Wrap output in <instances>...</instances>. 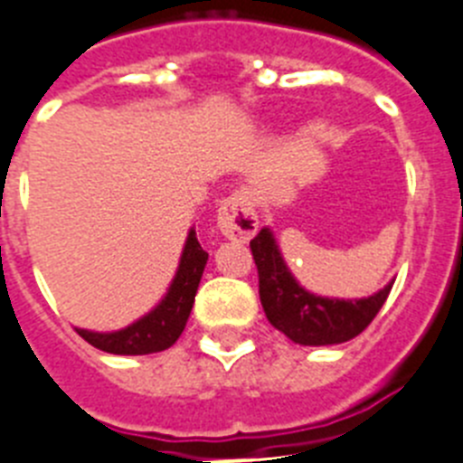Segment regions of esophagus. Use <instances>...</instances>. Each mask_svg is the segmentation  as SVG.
<instances>
[{"label":"esophagus","instance_id":"obj_1","mask_svg":"<svg viewBox=\"0 0 463 463\" xmlns=\"http://www.w3.org/2000/svg\"><path fill=\"white\" fill-rule=\"evenodd\" d=\"M257 213L248 192L236 190L220 203L218 208V229L220 234L229 241H250L257 232Z\"/></svg>","mask_w":463,"mask_h":463}]
</instances>
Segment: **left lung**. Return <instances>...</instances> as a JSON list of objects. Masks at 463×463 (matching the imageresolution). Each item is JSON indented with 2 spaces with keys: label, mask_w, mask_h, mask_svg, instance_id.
Returning <instances> with one entry per match:
<instances>
[{
  "label": "left lung",
  "mask_w": 463,
  "mask_h": 463,
  "mask_svg": "<svg viewBox=\"0 0 463 463\" xmlns=\"http://www.w3.org/2000/svg\"><path fill=\"white\" fill-rule=\"evenodd\" d=\"M260 276V301L269 322L298 345H336L359 336L373 322L394 282L369 298H326L306 292L282 260L271 229L250 241Z\"/></svg>",
  "instance_id": "obj_1"
}]
</instances>
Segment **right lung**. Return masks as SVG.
<instances>
[{
  "mask_svg": "<svg viewBox=\"0 0 463 463\" xmlns=\"http://www.w3.org/2000/svg\"><path fill=\"white\" fill-rule=\"evenodd\" d=\"M206 260L208 252L196 241L194 229H190L185 248H183L181 264H178L169 292L148 315H143L141 320L125 326V329L110 331V334H97V331L88 329L76 331L90 345L110 354L162 353V350L174 345L185 329Z\"/></svg>",
  "mask_w": 463,
  "mask_h": 463,
  "instance_id": "right-lung-1",
  "label": "right lung"
}]
</instances>
